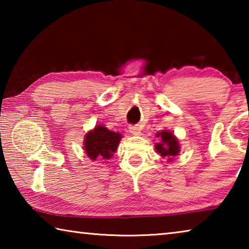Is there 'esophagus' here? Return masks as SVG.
Masks as SVG:
<instances>
[{
    "instance_id": "1",
    "label": "esophagus",
    "mask_w": 249,
    "mask_h": 249,
    "mask_svg": "<svg viewBox=\"0 0 249 249\" xmlns=\"http://www.w3.org/2000/svg\"><path fill=\"white\" fill-rule=\"evenodd\" d=\"M129 133L133 135H141V128L137 127V126H129L128 127Z\"/></svg>"
}]
</instances>
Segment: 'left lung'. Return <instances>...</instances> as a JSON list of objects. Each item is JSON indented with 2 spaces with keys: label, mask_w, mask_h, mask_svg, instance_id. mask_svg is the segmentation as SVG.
<instances>
[{
  "label": "left lung",
  "mask_w": 249,
  "mask_h": 249,
  "mask_svg": "<svg viewBox=\"0 0 249 249\" xmlns=\"http://www.w3.org/2000/svg\"><path fill=\"white\" fill-rule=\"evenodd\" d=\"M156 136L160 138V142H156V150L162 157H167L168 160H172V158L178 156L180 153V145L177 137L171 132L168 130H161L157 133Z\"/></svg>",
  "instance_id": "8db88e82"
}]
</instances>
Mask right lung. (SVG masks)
Wrapping results in <instances>:
<instances>
[{
    "label": "right lung",
    "instance_id": "add662e5",
    "mask_svg": "<svg viewBox=\"0 0 249 249\" xmlns=\"http://www.w3.org/2000/svg\"><path fill=\"white\" fill-rule=\"evenodd\" d=\"M121 140L122 135L120 133L112 132L104 126L96 125L84 137V150L92 160H95L98 157L109 159L116 151Z\"/></svg>",
    "mask_w": 249,
    "mask_h": 249
}]
</instances>
